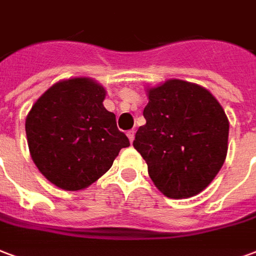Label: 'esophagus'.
Here are the masks:
<instances>
[{
  "label": "esophagus",
  "mask_w": 256,
  "mask_h": 256,
  "mask_svg": "<svg viewBox=\"0 0 256 256\" xmlns=\"http://www.w3.org/2000/svg\"><path fill=\"white\" fill-rule=\"evenodd\" d=\"M134 136H136V132H134V130H128V140H130V142H133L134 141Z\"/></svg>",
  "instance_id": "34e87169"
}]
</instances>
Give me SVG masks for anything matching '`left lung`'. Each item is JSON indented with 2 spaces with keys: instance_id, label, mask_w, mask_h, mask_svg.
<instances>
[{
  "instance_id": "8db88e82",
  "label": "left lung",
  "mask_w": 256,
  "mask_h": 256,
  "mask_svg": "<svg viewBox=\"0 0 256 256\" xmlns=\"http://www.w3.org/2000/svg\"><path fill=\"white\" fill-rule=\"evenodd\" d=\"M144 116L133 141L154 186L168 198L205 190L228 152L229 122L221 104L200 85L168 80L148 88Z\"/></svg>"
}]
</instances>
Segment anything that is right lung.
<instances>
[{"label":"right lung","instance_id":"1","mask_svg":"<svg viewBox=\"0 0 256 256\" xmlns=\"http://www.w3.org/2000/svg\"><path fill=\"white\" fill-rule=\"evenodd\" d=\"M106 90L88 77L60 81L42 94L26 119L30 153L47 180L82 190L103 176L130 145L104 108Z\"/></svg>","mask_w":256,"mask_h":256}]
</instances>
